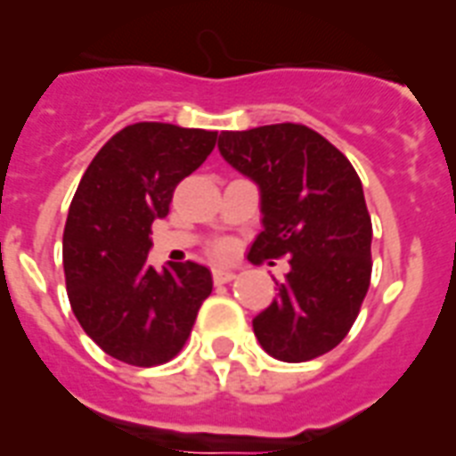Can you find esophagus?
Masks as SVG:
<instances>
[{
	"mask_svg": "<svg viewBox=\"0 0 456 456\" xmlns=\"http://www.w3.org/2000/svg\"><path fill=\"white\" fill-rule=\"evenodd\" d=\"M212 278H215V283H229V281L237 278V273H234L232 268H215V271H212Z\"/></svg>",
	"mask_w": 456,
	"mask_h": 456,
	"instance_id": "1",
	"label": "esophagus"
}]
</instances>
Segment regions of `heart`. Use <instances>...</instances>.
<instances>
[{
    "label": "heart",
    "instance_id": "b5f03b06",
    "mask_svg": "<svg viewBox=\"0 0 456 456\" xmlns=\"http://www.w3.org/2000/svg\"><path fill=\"white\" fill-rule=\"evenodd\" d=\"M222 251H224V248H222Z\"/></svg>",
    "mask_w": 456,
    "mask_h": 456
}]
</instances>
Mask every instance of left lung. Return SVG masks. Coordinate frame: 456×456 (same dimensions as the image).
Segmentation results:
<instances>
[{
	"mask_svg": "<svg viewBox=\"0 0 456 456\" xmlns=\"http://www.w3.org/2000/svg\"><path fill=\"white\" fill-rule=\"evenodd\" d=\"M219 153L261 192L248 261L288 256L273 303L254 317L271 356L300 363L342 342L371 283V217L342 151L303 124L222 131Z\"/></svg>",
	"mask_w": 456,
	"mask_h": 456,
	"instance_id": "8db88e82",
	"label": "left lung"
}]
</instances>
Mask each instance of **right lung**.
Here are the masks:
<instances>
[{
  "instance_id": "right-lung-1",
  "label": "right lung",
  "mask_w": 456,
  "mask_h": 456,
  "mask_svg": "<svg viewBox=\"0 0 456 456\" xmlns=\"http://www.w3.org/2000/svg\"><path fill=\"white\" fill-rule=\"evenodd\" d=\"M217 131L139 121L104 143L68 209L63 268L77 322L102 352L131 366L170 362L183 349L209 268L195 261L156 271L151 224L168 215L173 190L208 159Z\"/></svg>"
}]
</instances>
